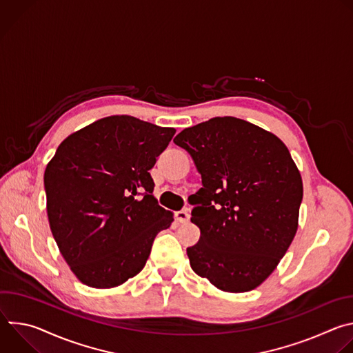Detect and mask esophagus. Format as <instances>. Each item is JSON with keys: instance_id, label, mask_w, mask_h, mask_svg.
Returning <instances> with one entry per match:
<instances>
[{"instance_id": "esophagus-1", "label": "esophagus", "mask_w": 353, "mask_h": 353, "mask_svg": "<svg viewBox=\"0 0 353 353\" xmlns=\"http://www.w3.org/2000/svg\"><path fill=\"white\" fill-rule=\"evenodd\" d=\"M174 216H176V219H177L180 223H187V222H190V212H188V210L177 211Z\"/></svg>"}]
</instances>
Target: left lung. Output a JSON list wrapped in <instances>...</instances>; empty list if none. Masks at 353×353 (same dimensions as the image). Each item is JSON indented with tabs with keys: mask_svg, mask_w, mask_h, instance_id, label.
<instances>
[{
	"mask_svg": "<svg viewBox=\"0 0 353 353\" xmlns=\"http://www.w3.org/2000/svg\"><path fill=\"white\" fill-rule=\"evenodd\" d=\"M185 149L203 187L188 196L199 241L187 248L192 271L218 289L261 285L289 248L303 183L285 143L236 117H215L173 139Z\"/></svg>",
	"mask_w": 353,
	"mask_h": 353,
	"instance_id": "left-lung-1",
	"label": "left lung"
}]
</instances>
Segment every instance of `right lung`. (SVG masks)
<instances>
[{
	"instance_id": "obj_1",
	"label": "right lung",
	"mask_w": 353,
	"mask_h": 353,
	"mask_svg": "<svg viewBox=\"0 0 353 353\" xmlns=\"http://www.w3.org/2000/svg\"><path fill=\"white\" fill-rule=\"evenodd\" d=\"M176 130L112 116L71 134L44 172L47 216L77 278L114 288L145 267L155 236L173 222L149 170Z\"/></svg>"
}]
</instances>
